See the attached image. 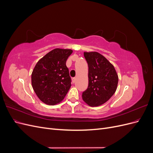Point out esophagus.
<instances>
[{"mask_svg":"<svg viewBox=\"0 0 153 153\" xmlns=\"http://www.w3.org/2000/svg\"><path fill=\"white\" fill-rule=\"evenodd\" d=\"M75 81H76V78H75H75H72V82H73V83H75Z\"/></svg>","mask_w":153,"mask_h":153,"instance_id":"obj_1","label":"esophagus"}]
</instances>
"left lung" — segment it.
I'll use <instances>...</instances> for the list:
<instances>
[{
	"instance_id": "8db88e82",
	"label": "left lung",
	"mask_w": 153,
	"mask_h": 153,
	"mask_svg": "<svg viewBox=\"0 0 153 153\" xmlns=\"http://www.w3.org/2000/svg\"><path fill=\"white\" fill-rule=\"evenodd\" d=\"M89 66V86L82 100L91 106L104 104L116 91L119 77L114 66L97 52L84 53Z\"/></svg>"
}]
</instances>
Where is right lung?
<instances>
[{"instance_id":"1","label":"right lung","mask_w":153,"mask_h":153,"mask_svg":"<svg viewBox=\"0 0 153 153\" xmlns=\"http://www.w3.org/2000/svg\"><path fill=\"white\" fill-rule=\"evenodd\" d=\"M71 49L55 48L37 62L31 75L32 88L44 103H61L71 87V78L66 65Z\"/></svg>"}]
</instances>
